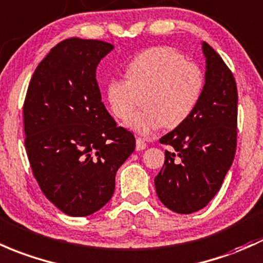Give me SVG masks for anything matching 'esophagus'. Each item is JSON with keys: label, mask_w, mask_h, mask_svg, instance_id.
<instances>
[{"label": "esophagus", "mask_w": 263, "mask_h": 263, "mask_svg": "<svg viewBox=\"0 0 263 263\" xmlns=\"http://www.w3.org/2000/svg\"><path fill=\"white\" fill-rule=\"evenodd\" d=\"M147 147L145 140L141 137H137L136 138V149L137 151H142V149H145Z\"/></svg>", "instance_id": "esophagus-1"}]
</instances>
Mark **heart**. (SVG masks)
<instances>
[{
  "mask_svg": "<svg viewBox=\"0 0 263 263\" xmlns=\"http://www.w3.org/2000/svg\"><path fill=\"white\" fill-rule=\"evenodd\" d=\"M125 76L108 81L107 102L115 117L126 120L142 96L145 108L129 117L127 126L143 136L163 126L175 128L183 123L195 111L204 85L201 68L167 46L138 53L126 67Z\"/></svg>",
  "mask_w": 263,
  "mask_h": 263,
  "instance_id": "heart-1",
  "label": "heart"
}]
</instances>
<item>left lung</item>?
Returning a JSON list of instances; mask_svg holds the SVG:
<instances>
[{
  "label": "left lung",
  "mask_w": 263,
  "mask_h": 263,
  "mask_svg": "<svg viewBox=\"0 0 263 263\" xmlns=\"http://www.w3.org/2000/svg\"><path fill=\"white\" fill-rule=\"evenodd\" d=\"M206 74L191 116L160 138L170 146L156 176L158 198L171 211L189 215L220 191L237 145V86L232 72L209 43L202 42Z\"/></svg>",
  "instance_id": "8db88e82"
}]
</instances>
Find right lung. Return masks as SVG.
Instances as JSON below:
<instances>
[{
    "instance_id": "1",
    "label": "right lung",
    "mask_w": 263,
    "mask_h": 263,
    "mask_svg": "<svg viewBox=\"0 0 263 263\" xmlns=\"http://www.w3.org/2000/svg\"><path fill=\"white\" fill-rule=\"evenodd\" d=\"M114 45L77 37L40 62L24 103L25 146L43 195L72 217L102 209L136 140L101 101L96 68Z\"/></svg>"
}]
</instances>
